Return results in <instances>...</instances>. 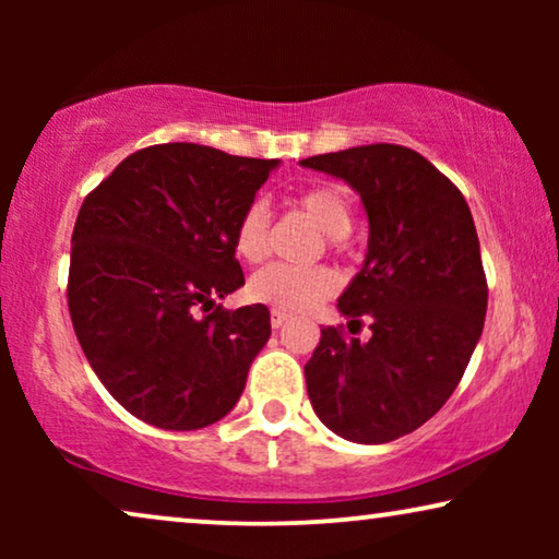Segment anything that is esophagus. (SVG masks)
<instances>
[{
  "mask_svg": "<svg viewBox=\"0 0 559 559\" xmlns=\"http://www.w3.org/2000/svg\"><path fill=\"white\" fill-rule=\"evenodd\" d=\"M289 320V316L287 312H282V310H272V316H270V323H272V328H282Z\"/></svg>",
  "mask_w": 559,
  "mask_h": 559,
  "instance_id": "34e87169",
  "label": "esophagus"
}]
</instances>
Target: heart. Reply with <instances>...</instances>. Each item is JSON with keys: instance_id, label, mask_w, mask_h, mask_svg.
<instances>
[{"instance_id": "heart-1", "label": "heart", "mask_w": 559, "mask_h": 559, "mask_svg": "<svg viewBox=\"0 0 559 559\" xmlns=\"http://www.w3.org/2000/svg\"><path fill=\"white\" fill-rule=\"evenodd\" d=\"M295 203L323 228L331 247H341V241L350 234L354 226V209L346 190L333 182H318L297 193ZM234 251L243 262L257 264L266 257L270 249V211L262 201L249 203L234 226ZM338 289V277L331 266H289L270 264L259 270L249 280L247 293L251 300L270 305L272 310L302 312L310 310L325 297Z\"/></svg>"}]
</instances>
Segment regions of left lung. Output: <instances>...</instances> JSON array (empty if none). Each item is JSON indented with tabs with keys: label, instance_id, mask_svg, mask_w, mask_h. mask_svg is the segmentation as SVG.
<instances>
[{
	"label": "left lung",
	"instance_id": "1",
	"mask_svg": "<svg viewBox=\"0 0 559 559\" xmlns=\"http://www.w3.org/2000/svg\"><path fill=\"white\" fill-rule=\"evenodd\" d=\"M358 190L369 254L341 295L361 343L328 325L305 364L312 409L361 445L425 425L455 392L484 331L488 285L476 224L461 190L402 144H364L302 159ZM348 325V328H350Z\"/></svg>",
	"mask_w": 559,
	"mask_h": 559
}]
</instances>
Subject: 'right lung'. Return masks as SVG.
<instances>
[{
	"instance_id": "1",
	"label": "right lung",
	"mask_w": 559,
	"mask_h": 559,
	"mask_svg": "<svg viewBox=\"0 0 559 559\" xmlns=\"http://www.w3.org/2000/svg\"><path fill=\"white\" fill-rule=\"evenodd\" d=\"M272 167L277 159L203 144H152L83 201L68 270L73 331L102 384L142 423L201 430L239 402L272 333L270 310L216 300L243 285L234 226Z\"/></svg>"
}]
</instances>
